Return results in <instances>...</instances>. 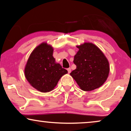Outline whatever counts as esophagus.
Here are the masks:
<instances>
[{"instance_id": "1", "label": "esophagus", "mask_w": 131, "mask_h": 131, "mask_svg": "<svg viewBox=\"0 0 131 131\" xmlns=\"http://www.w3.org/2000/svg\"><path fill=\"white\" fill-rule=\"evenodd\" d=\"M67 71H68V73H71V69H70V68H68Z\"/></svg>"}]
</instances>
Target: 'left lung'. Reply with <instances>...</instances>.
Listing matches in <instances>:
<instances>
[{
	"mask_svg": "<svg viewBox=\"0 0 131 131\" xmlns=\"http://www.w3.org/2000/svg\"><path fill=\"white\" fill-rule=\"evenodd\" d=\"M78 48L79 50L73 61L76 69L70 75L82 90L90 91L98 88L108 78V60L101 50L91 43H85Z\"/></svg>",
	"mask_w": 131,
	"mask_h": 131,
	"instance_id": "left-lung-1",
	"label": "left lung"
}]
</instances>
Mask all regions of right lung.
Wrapping results in <instances>:
<instances>
[{
	"label": "right lung",
	"instance_id": "obj_1",
	"mask_svg": "<svg viewBox=\"0 0 131 131\" xmlns=\"http://www.w3.org/2000/svg\"><path fill=\"white\" fill-rule=\"evenodd\" d=\"M52 55V46L43 43L32 52L25 67L27 80L42 92L52 90L60 78L68 73L60 64L55 63Z\"/></svg>",
	"mask_w": 131,
	"mask_h": 131
}]
</instances>
